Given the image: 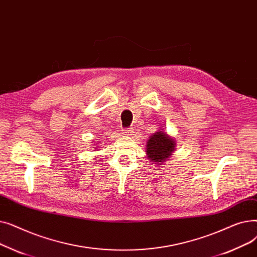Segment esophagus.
Masks as SVG:
<instances>
[{"mask_svg":"<svg viewBox=\"0 0 257 257\" xmlns=\"http://www.w3.org/2000/svg\"><path fill=\"white\" fill-rule=\"evenodd\" d=\"M121 132H123L124 136H131V134L133 133V130H132V128H124L123 130H121Z\"/></svg>","mask_w":257,"mask_h":257,"instance_id":"esophagus-1","label":"esophagus"}]
</instances>
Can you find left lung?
<instances>
[{
    "instance_id": "obj_1",
    "label": "left lung",
    "mask_w": 257,
    "mask_h": 257,
    "mask_svg": "<svg viewBox=\"0 0 257 257\" xmlns=\"http://www.w3.org/2000/svg\"><path fill=\"white\" fill-rule=\"evenodd\" d=\"M175 145L173 139L169 138L163 131L156 132L154 136H151L150 140L147 144V154L150 160L155 163L161 164L167 160L175 149Z\"/></svg>"
}]
</instances>
